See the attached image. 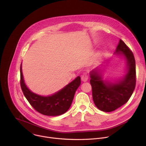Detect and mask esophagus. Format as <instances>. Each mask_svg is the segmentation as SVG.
<instances>
[{
    "label": "esophagus",
    "instance_id": "1",
    "mask_svg": "<svg viewBox=\"0 0 146 146\" xmlns=\"http://www.w3.org/2000/svg\"><path fill=\"white\" fill-rule=\"evenodd\" d=\"M81 80H82V81H84V82L87 81L88 80V75H87L86 73L83 74L81 76Z\"/></svg>",
    "mask_w": 146,
    "mask_h": 146
}]
</instances>
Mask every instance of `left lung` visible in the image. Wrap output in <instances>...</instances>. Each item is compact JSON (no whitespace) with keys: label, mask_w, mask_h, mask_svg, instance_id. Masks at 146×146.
<instances>
[{"label":"left lung","mask_w":146,"mask_h":146,"mask_svg":"<svg viewBox=\"0 0 146 146\" xmlns=\"http://www.w3.org/2000/svg\"><path fill=\"white\" fill-rule=\"evenodd\" d=\"M114 54L122 55L126 60L127 70L122 77L112 81L103 80L99 68L90 73L93 100L98 109L105 112L113 111L126 103L136 86V63L133 52L120 39Z\"/></svg>","instance_id":"obj_1"}]
</instances>
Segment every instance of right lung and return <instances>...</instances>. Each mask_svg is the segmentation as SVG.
Segmentation results:
<instances>
[{
    "label": "right lung",
    "mask_w": 146,
    "mask_h": 146,
    "mask_svg": "<svg viewBox=\"0 0 146 146\" xmlns=\"http://www.w3.org/2000/svg\"><path fill=\"white\" fill-rule=\"evenodd\" d=\"M20 66L21 87L31 105L38 113L48 116H57L66 113L70 108L77 89L81 84L80 76L59 91L50 96H44L32 92L26 86Z\"/></svg>",
    "instance_id": "obj_1"
}]
</instances>
